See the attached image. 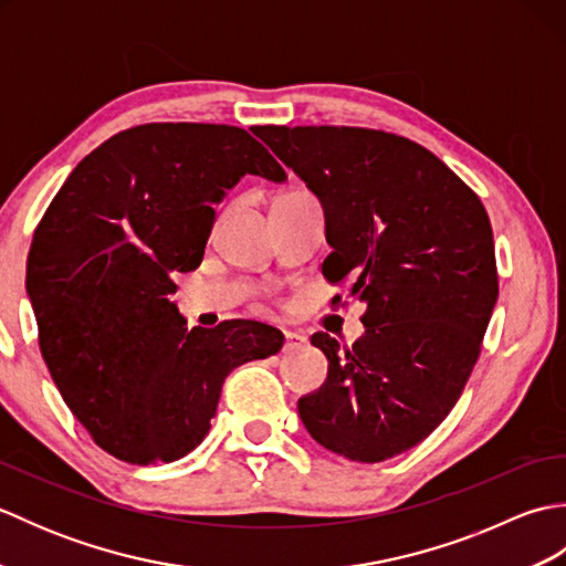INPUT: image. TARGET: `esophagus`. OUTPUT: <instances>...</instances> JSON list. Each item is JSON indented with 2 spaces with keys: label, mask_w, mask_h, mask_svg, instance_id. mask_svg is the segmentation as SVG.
<instances>
[{
  "label": "esophagus",
  "mask_w": 566,
  "mask_h": 566,
  "mask_svg": "<svg viewBox=\"0 0 566 566\" xmlns=\"http://www.w3.org/2000/svg\"><path fill=\"white\" fill-rule=\"evenodd\" d=\"M284 338H286V343H284V353L302 350V347H306V343H308V338H306L304 333H294V331H286V333H284Z\"/></svg>",
  "instance_id": "34e87169"
}]
</instances>
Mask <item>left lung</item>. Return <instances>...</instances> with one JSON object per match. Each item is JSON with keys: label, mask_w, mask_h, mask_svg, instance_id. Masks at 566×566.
Listing matches in <instances>:
<instances>
[{"label": "left lung", "mask_w": 566, "mask_h": 566, "mask_svg": "<svg viewBox=\"0 0 566 566\" xmlns=\"http://www.w3.org/2000/svg\"><path fill=\"white\" fill-rule=\"evenodd\" d=\"M326 213L331 284L367 304L350 347L316 333L328 379L298 399L311 438L353 462L426 440L454 408L499 296L484 203L418 143L355 126H258ZM340 298V296H338Z\"/></svg>", "instance_id": "1"}]
</instances>
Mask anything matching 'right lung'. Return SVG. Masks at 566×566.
Wrapping results in <instances>:
<instances>
[{
  "mask_svg": "<svg viewBox=\"0 0 566 566\" xmlns=\"http://www.w3.org/2000/svg\"><path fill=\"white\" fill-rule=\"evenodd\" d=\"M243 175L286 172L245 128L143 124L94 148L45 209L27 290L63 401L130 464L175 462L207 438L226 377L276 355L258 321L191 328L170 296L203 258L213 207Z\"/></svg>",
  "mask_w": 566,
  "mask_h": 566,
  "instance_id": "1",
  "label": "right lung"
}]
</instances>
